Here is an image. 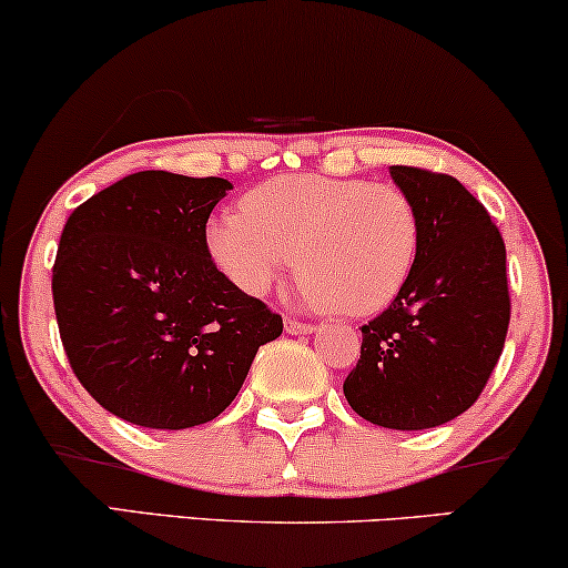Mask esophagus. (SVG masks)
<instances>
[{"instance_id":"34e87169","label":"esophagus","mask_w":568,"mask_h":568,"mask_svg":"<svg viewBox=\"0 0 568 568\" xmlns=\"http://www.w3.org/2000/svg\"><path fill=\"white\" fill-rule=\"evenodd\" d=\"M314 327L312 322H301V320H285V333H291V335H304V333H314Z\"/></svg>"}]
</instances>
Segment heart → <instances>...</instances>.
<instances>
[{
    "instance_id": "b5f03b06",
    "label": "heart",
    "mask_w": 568,
    "mask_h": 568,
    "mask_svg": "<svg viewBox=\"0 0 568 568\" xmlns=\"http://www.w3.org/2000/svg\"><path fill=\"white\" fill-rule=\"evenodd\" d=\"M206 251L246 296H264L296 264L308 301L364 317L400 296L419 256V214L396 183L277 175L206 225Z\"/></svg>"
}]
</instances>
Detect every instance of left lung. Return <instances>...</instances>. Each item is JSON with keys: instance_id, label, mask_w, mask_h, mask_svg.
<instances>
[{"instance_id": "left-lung-1", "label": "left lung", "mask_w": 568, "mask_h": 568, "mask_svg": "<svg viewBox=\"0 0 568 568\" xmlns=\"http://www.w3.org/2000/svg\"><path fill=\"white\" fill-rule=\"evenodd\" d=\"M419 214L416 267L400 296L362 327V356L343 383L351 408L387 429H427L464 414L504 351L506 246L456 178L393 164Z\"/></svg>"}]
</instances>
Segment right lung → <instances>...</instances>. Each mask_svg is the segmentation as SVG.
<instances>
[{
	"label": "right lung",
	"instance_id": "1",
	"mask_svg": "<svg viewBox=\"0 0 568 568\" xmlns=\"http://www.w3.org/2000/svg\"><path fill=\"white\" fill-rule=\"evenodd\" d=\"M233 185L143 170L64 222L52 270L70 367L97 404L139 427L212 422L239 396L283 317L214 267L206 220Z\"/></svg>",
	"mask_w": 568,
	"mask_h": 568
}]
</instances>
